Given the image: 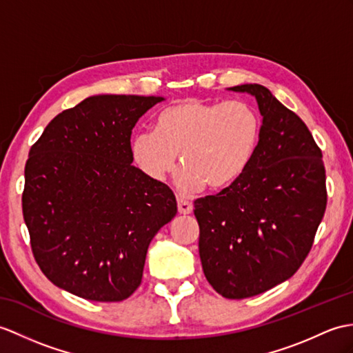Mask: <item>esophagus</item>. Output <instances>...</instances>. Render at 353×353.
<instances>
[{
	"instance_id": "34e87169",
	"label": "esophagus",
	"mask_w": 353,
	"mask_h": 353,
	"mask_svg": "<svg viewBox=\"0 0 353 353\" xmlns=\"http://www.w3.org/2000/svg\"><path fill=\"white\" fill-rule=\"evenodd\" d=\"M192 203L188 201V200H183V199H177V210L180 215H190L192 214Z\"/></svg>"
}]
</instances>
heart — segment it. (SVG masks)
Here are the masks:
<instances>
[{"label": "heart", "instance_id": "obj_1", "mask_svg": "<svg viewBox=\"0 0 353 353\" xmlns=\"http://www.w3.org/2000/svg\"><path fill=\"white\" fill-rule=\"evenodd\" d=\"M261 132L259 111L250 102H208L188 97L161 110L154 130H138L130 154L143 173L162 182L173 173L185 191L204 186L218 191L247 170Z\"/></svg>", "mask_w": 353, "mask_h": 353}]
</instances>
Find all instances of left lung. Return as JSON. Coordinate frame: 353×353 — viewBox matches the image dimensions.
Instances as JSON below:
<instances>
[{"label": "left lung", "instance_id": "8db88e82", "mask_svg": "<svg viewBox=\"0 0 353 353\" xmlns=\"http://www.w3.org/2000/svg\"><path fill=\"white\" fill-rule=\"evenodd\" d=\"M230 90L257 99L263 121L243 174L194 201L203 272L219 294L243 299L296 272L326 209V176L307 125L260 84Z\"/></svg>", "mask_w": 353, "mask_h": 353}]
</instances>
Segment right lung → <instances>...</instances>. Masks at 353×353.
Masks as SVG:
<instances>
[{"mask_svg":"<svg viewBox=\"0 0 353 353\" xmlns=\"http://www.w3.org/2000/svg\"><path fill=\"white\" fill-rule=\"evenodd\" d=\"M159 96H90L31 145L22 214L39 268L79 298L119 302L141 284L147 248L177 214L173 191L132 165L130 134Z\"/></svg>","mask_w":353,"mask_h":353,"instance_id":"add662e5","label":"right lung"}]
</instances>
